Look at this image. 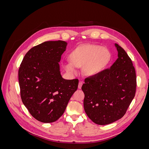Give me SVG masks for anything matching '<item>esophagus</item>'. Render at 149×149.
Here are the masks:
<instances>
[{
	"label": "esophagus",
	"instance_id": "obj_1",
	"mask_svg": "<svg viewBox=\"0 0 149 149\" xmlns=\"http://www.w3.org/2000/svg\"><path fill=\"white\" fill-rule=\"evenodd\" d=\"M83 83V81H80L79 82V84H78V88H79V89L81 88Z\"/></svg>",
	"mask_w": 149,
	"mask_h": 149
}]
</instances>
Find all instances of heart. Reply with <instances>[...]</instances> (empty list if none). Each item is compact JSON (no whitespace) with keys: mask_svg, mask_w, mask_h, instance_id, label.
<instances>
[{"mask_svg":"<svg viewBox=\"0 0 149 149\" xmlns=\"http://www.w3.org/2000/svg\"><path fill=\"white\" fill-rule=\"evenodd\" d=\"M108 49L95 45H85L76 48L70 54L71 61L65 63V69L72 74L77 73L76 67H83L84 74L93 76L100 73L109 63Z\"/></svg>","mask_w":149,"mask_h":149,"instance_id":"heart-1","label":"heart"}]
</instances>
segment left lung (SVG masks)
<instances>
[{
  "mask_svg": "<svg viewBox=\"0 0 149 149\" xmlns=\"http://www.w3.org/2000/svg\"><path fill=\"white\" fill-rule=\"evenodd\" d=\"M118 59L110 68L84 79V109L93 123L106 125L120 119L135 96L136 74L132 60L115 43Z\"/></svg>",
  "mask_w": 149,
  "mask_h": 149,
  "instance_id": "1",
  "label": "left lung"
}]
</instances>
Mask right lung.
<instances>
[{
  "label": "right lung",
  "instance_id": "obj_1",
  "mask_svg": "<svg viewBox=\"0 0 149 149\" xmlns=\"http://www.w3.org/2000/svg\"><path fill=\"white\" fill-rule=\"evenodd\" d=\"M65 41H48L26 53L19 70L22 102L35 119L53 123L64 113L78 88V79H65L59 63L66 50Z\"/></svg>",
  "mask_w": 149,
  "mask_h": 149
}]
</instances>
